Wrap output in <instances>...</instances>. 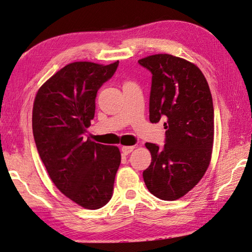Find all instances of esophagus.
<instances>
[{
	"label": "esophagus",
	"mask_w": 252,
	"mask_h": 252,
	"mask_svg": "<svg viewBox=\"0 0 252 252\" xmlns=\"http://www.w3.org/2000/svg\"><path fill=\"white\" fill-rule=\"evenodd\" d=\"M133 149H135L133 145H130V147H129V145H128V147H127V145H125V147H122V152L124 153L125 155H128V154L132 152Z\"/></svg>",
	"instance_id": "esophagus-1"
}]
</instances>
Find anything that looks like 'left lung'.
<instances>
[{
    "label": "left lung",
    "mask_w": 252,
    "mask_h": 252,
    "mask_svg": "<svg viewBox=\"0 0 252 252\" xmlns=\"http://www.w3.org/2000/svg\"><path fill=\"white\" fill-rule=\"evenodd\" d=\"M152 73L150 122L164 123L163 148L145 143L152 161L143 171L149 191L176 200L196 186L208 168L214 145V103L204 74L189 61L168 54L142 58Z\"/></svg>",
    "instance_id": "1"
}]
</instances>
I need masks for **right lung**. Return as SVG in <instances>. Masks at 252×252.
Wrapping results in <instances>:
<instances>
[{"instance_id":"obj_1","label":"right lung","mask_w":252,"mask_h":252,"mask_svg":"<svg viewBox=\"0 0 252 252\" xmlns=\"http://www.w3.org/2000/svg\"><path fill=\"white\" fill-rule=\"evenodd\" d=\"M117 66L119 61L66 64L43 84L33 103V136L50 179L86 209L109 203L121 164L119 148L84 139L94 116L97 92Z\"/></svg>"}]
</instances>
